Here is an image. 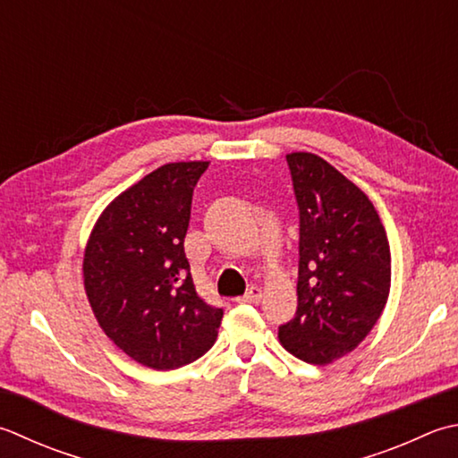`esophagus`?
Listing matches in <instances>:
<instances>
[{
	"label": "esophagus",
	"mask_w": 458,
	"mask_h": 458,
	"mask_svg": "<svg viewBox=\"0 0 458 458\" xmlns=\"http://www.w3.org/2000/svg\"><path fill=\"white\" fill-rule=\"evenodd\" d=\"M259 300H262V290L258 288V285H252V288H250L244 295H242V298H238L236 301H240V303H258Z\"/></svg>",
	"instance_id": "34e87169"
}]
</instances>
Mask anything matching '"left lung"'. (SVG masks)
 I'll return each instance as SVG.
<instances>
[{
    "label": "left lung",
    "mask_w": 458,
    "mask_h": 458,
    "mask_svg": "<svg viewBox=\"0 0 458 458\" xmlns=\"http://www.w3.org/2000/svg\"><path fill=\"white\" fill-rule=\"evenodd\" d=\"M288 160L300 208L298 311L280 344L298 360L327 365L377 324L391 288V250L361 188L311 152Z\"/></svg>",
    "instance_id": "obj_1"
}]
</instances>
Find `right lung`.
<instances>
[{"label":"right lung","mask_w":458,"mask_h":458,"mask_svg":"<svg viewBox=\"0 0 458 458\" xmlns=\"http://www.w3.org/2000/svg\"><path fill=\"white\" fill-rule=\"evenodd\" d=\"M208 163H170L121 192L98 216L83 282L98 326L131 360L157 371L202 357L222 310L196 293L184 236L194 186Z\"/></svg>","instance_id":"1"}]
</instances>
